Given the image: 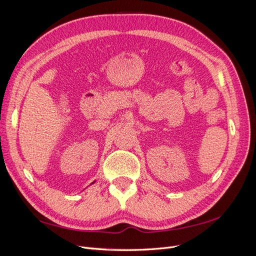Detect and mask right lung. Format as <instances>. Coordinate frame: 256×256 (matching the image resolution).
Wrapping results in <instances>:
<instances>
[{
	"mask_svg": "<svg viewBox=\"0 0 256 256\" xmlns=\"http://www.w3.org/2000/svg\"><path fill=\"white\" fill-rule=\"evenodd\" d=\"M94 182H92V184H94Z\"/></svg>",
	"mask_w": 256,
	"mask_h": 256,
	"instance_id": "right-lung-1",
	"label": "right lung"
}]
</instances>
